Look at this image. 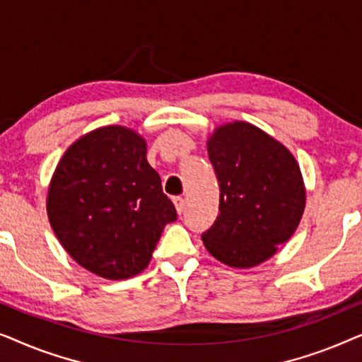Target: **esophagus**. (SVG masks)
<instances>
[{"label": "esophagus", "mask_w": 362, "mask_h": 362, "mask_svg": "<svg viewBox=\"0 0 362 362\" xmlns=\"http://www.w3.org/2000/svg\"><path fill=\"white\" fill-rule=\"evenodd\" d=\"M173 202H175L177 214H182V212H185V206H186L185 199H182L181 196H176V197H173Z\"/></svg>", "instance_id": "obj_1"}]
</instances>
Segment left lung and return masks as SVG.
<instances>
[{
  "instance_id": "1",
  "label": "left lung",
  "mask_w": 362,
  "mask_h": 362,
  "mask_svg": "<svg viewBox=\"0 0 362 362\" xmlns=\"http://www.w3.org/2000/svg\"><path fill=\"white\" fill-rule=\"evenodd\" d=\"M207 153L221 212L202 242L222 264L250 269L270 259L300 224L306 201L300 166L280 141L247 122L217 127Z\"/></svg>"
}]
</instances>
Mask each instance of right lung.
<instances>
[{
    "label": "right lung",
    "mask_w": 362,
    "mask_h": 362,
    "mask_svg": "<svg viewBox=\"0 0 362 362\" xmlns=\"http://www.w3.org/2000/svg\"><path fill=\"white\" fill-rule=\"evenodd\" d=\"M47 217L78 265L108 280L148 267L176 209L146 160V141L127 127H102L74 141L54 171Z\"/></svg>",
    "instance_id": "obj_1"
}]
</instances>
